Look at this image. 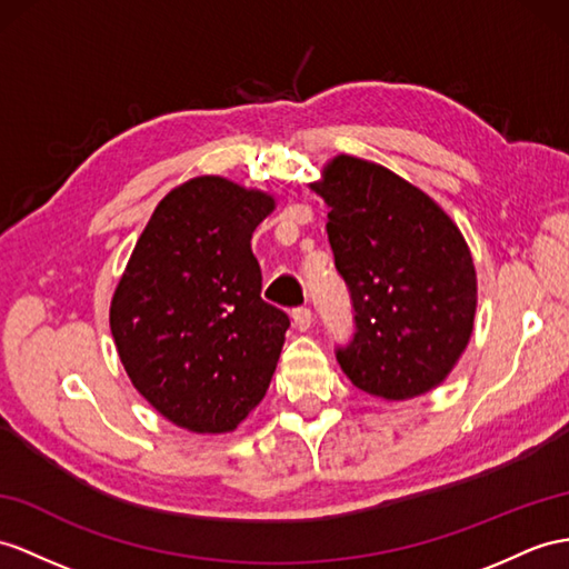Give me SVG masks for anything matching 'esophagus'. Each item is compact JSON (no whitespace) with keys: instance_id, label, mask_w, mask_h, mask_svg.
Wrapping results in <instances>:
<instances>
[{"instance_id":"esophagus-1","label":"esophagus","mask_w":569,"mask_h":569,"mask_svg":"<svg viewBox=\"0 0 569 569\" xmlns=\"http://www.w3.org/2000/svg\"><path fill=\"white\" fill-rule=\"evenodd\" d=\"M292 318H295V326H297L299 330H309L311 323H313V313H311L309 307L295 309V311H292Z\"/></svg>"}]
</instances>
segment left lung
<instances>
[{
	"mask_svg": "<svg viewBox=\"0 0 569 569\" xmlns=\"http://www.w3.org/2000/svg\"><path fill=\"white\" fill-rule=\"evenodd\" d=\"M321 183L328 241L355 332L336 357L369 396L406 400L447 379L473 332L476 268L459 227L379 163L332 159Z\"/></svg>",
	"mask_w": 569,
	"mask_h": 569,
	"instance_id": "left-lung-1",
	"label": "left lung"
}]
</instances>
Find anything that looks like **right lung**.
<instances>
[{"instance_id": "add662e5", "label": "right lung", "mask_w": 569, "mask_h": 569, "mask_svg": "<svg viewBox=\"0 0 569 569\" xmlns=\"http://www.w3.org/2000/svg\"><path fill=\"white\" fill-rule=\"evenodd\" d=\"M266 192L200 176L151 214L110 301L134 389L190 432H231L266 396L289 316L262 301L251 251Z\"/></svg>"}]
</instances>
